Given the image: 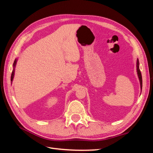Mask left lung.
<instances>
[{"label": "left lung", "instance_id": "obj_1", "mask_svg": "<svg viewBox=\"0 0 153 153\" xmlns=\"http://www.w3.org/2000/svg\"><path fill=\"white\" fill-rule=\"evenodd\" d=\"M137 75H138V79H139V81H140V89L142 90V78L141 72H140V69H139V61H138V59L137 60Z\"/></svg>", "mask_w": 153, "mask_h": 153}]
</instances>
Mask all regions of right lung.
Instances as JSON below:
<instances>
[{"mask_svg":"<svg viewBox=\"0 0 153 153\" xmlns=\"http://www.w3.org/2000/svg\"><path fill=\"white\" fill-rule=\"evenodd\" d=\"M17 61H18V59H16L15 60V61H14V63H13V71H12V73H11V82H13V78H14V75H15V67H16V62H17Z\"/></svg>","mask_w":153,"mask_h":153,"instance_id":"add662e5","label":"right lung"}]
</instances>
